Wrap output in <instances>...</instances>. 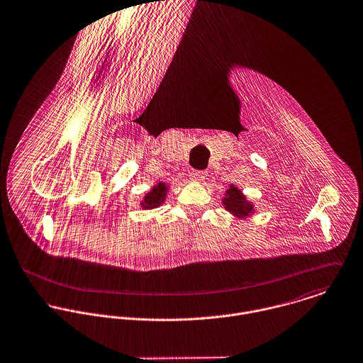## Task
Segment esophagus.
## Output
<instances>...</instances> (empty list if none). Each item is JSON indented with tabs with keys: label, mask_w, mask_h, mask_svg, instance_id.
<instances>
[{
	"label": "esophagus",
	"mask_w": 363,
	"mask_h": 363,
	"mask_svg": "<svg viewBox=\"0 0 363 363\" xmlns=\"http://www.w3.org/2000/svg\"><path fill=\"white\" fill-rule=\"evenodd\" d=\"M206 172L204 171H201V169H192L191 171V174H189V177L192 178V179H195V181H203L204 178H206Z\"/></svg>",
	"instance_id": "esophagus-1"
}]
</instances>
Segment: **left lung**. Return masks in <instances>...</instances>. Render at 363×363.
<instances>
[{
  "mask_svg": "<svg viewBox=\"0 0 363 363\" xmlns=\"http://www.w3.org/2000/svg\"><path fill=\"white\" fill-rule=\"evenodd\" d=\"M223 204L225 210L234 214L237 218H246L255 211L253 204L247 201L246 196L234 185H230V189L225 191Z\"/></svg>",
  "mask_w": 363,
  "mask_h": 363,
  "instance_id": "left-lung-1",
  "label": "left lung"
}]
</instances>
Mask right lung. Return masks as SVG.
Instances as JSON below:
<instances>
[{"instance_id":"obj_1","label":"right lung","mask_w":363,"mask_h":363,"mask_svg":"<svg viewBox=\"0 0 363 363\" xmlns=\"http://www.w3.org/2000/svg\"><path fill=\"white\" fill-rule=\"evenodd\" d=\"M167 185L164 182H159L157 185L153 186V189L150 192H147L143 198V201L140 203V206L143 208H156L162 204V201H165L167 196Z\"/></svg>"}]
</instances>
